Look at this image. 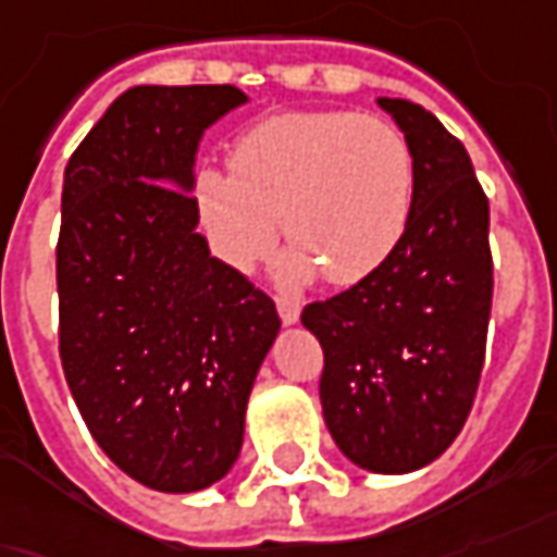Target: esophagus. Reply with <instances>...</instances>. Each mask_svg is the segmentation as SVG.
<instances>
[{"label": "esophagus", "mask_w": 557, "mask_h": 557, "mask_svg": "<svg viewBox=\"0 0 557 557\" xmlns=\"http://www.w3.org/2000/svg\"><path fill=\"white\" fill-rule=\"evenodd\" d=\"M277 313H280V320H283L286 326H293V323H298V313H301V308H298V301H295V298H286V295H280V298H277Z\"/></svg>", "instance_id": "obj_1"}]
</instances>
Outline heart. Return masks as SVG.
<instances>
[{
  "mask_svg": "<svg viewBox=\"0 0 557 557\" xmlns=\"http://www.w3.org/2000/svg\"><path fill=\"white\" fill-rule=\"evenodd\" d=\"M195 207L215 256L231 268L249 271L274 247L280 225L293 247L289 277L320 271L350 286L384 264L406 234L414 151L377 115L286 112L231 146V173L198 170Z\"/></svg>",
  "mask_w": 557,
  "mask_h": 557,
  "instance_id": "obj_1",
  "label": "heart"
}]
</instances>
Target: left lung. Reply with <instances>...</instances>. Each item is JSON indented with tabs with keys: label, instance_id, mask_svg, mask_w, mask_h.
<instances>
[{
	"label": "left lung",
	"instance_id": "obj_1",
	"mask_svg": "<svg viewBox=\"0 0 557 557\" xmlns=\"http://www.w3.org/2000/svg\"><path fill=\"white\" fill-rule=\"evenodd\" d=\"M414 151L403 240L357 286L313 301L320 403L335 445L369 472L433 463L463 430L485 366L494 262L487 198L463 143L423 106L377 100Z\"/></svg>",
	"mask_w": 557,
	"mask_h": 557
}]
</instances>
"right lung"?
<instances>
[{
  "mask_svg": "<svg viewBox=\"0 0 557 557\" xmlns=\"http://www.w3.org/2000/svg\"><path fill=\"white\" fill-rule=\"evenodd\" d=\"M244 103L234 85L124 90L63 173V374L106 457L164 494L234 467L280 332L274 301L210 256L191 195L200 136Z\"/></svg>",
  "mask_w": 557,
  "mask_h": 557,
  "instance_id": "1",
  "label": "right lung"
}]
</instances>
